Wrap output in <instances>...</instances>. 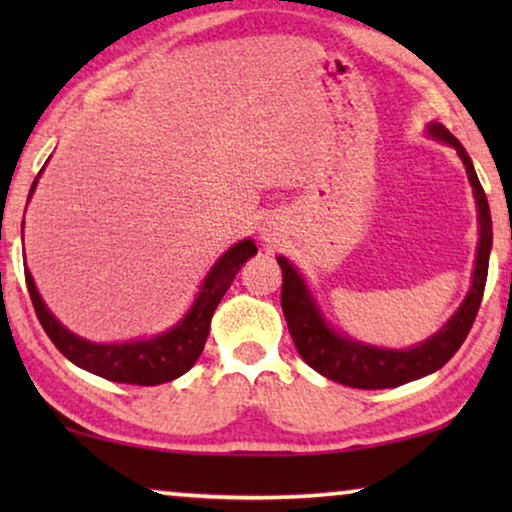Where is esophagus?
<instances>
[{
  "instance_id": "34e87169",
  "label": "esophagus",
  "mask_w": 512,
  "mask_h": 512,
  "mask_svg": "<svg viewBox=\"0 0 512 512\" xmlns=\"http://www.w3.org/2000/svg\"><path fill=\"white\" fill-rule=\"evenodd\" d=\"M265 240H268V242H275V240H277V233H275V230H270V233H268V237H265Z\"/></svg>"
}]
</instances>
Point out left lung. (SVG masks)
<instances>
[{"instance_id": "obj_1", "label": "left lung", "mask_w": 512, "mask_h": 512, "mask_svg": "<svg viewBox=\"0 0 512 512\" xmlns=\"http://www.w3.org/2000/svg\"><path fill=\"white\" fill-rule=\"evenodd\" d=\"M426 130H429L431 137L457 149L461 163L466 167L468 181L473 186L480 223V242L478 256H475L471 291H468L459 310L452 314V319L436 335H431L422 345L410 349H384L345 338V335L333 331L326 324L324 314H321L319 305L314 303L312 293L307 289L305 279L300 277V272L284 256H277L279 268H282V310L293 345H296L298 354L303 356L307 366L328 377V380L347 384V387L391 389L436 373L464 345L466 335L475 321V314L480 310L482 293H485L487 284L489 251H492V216H489L487 195L482 191L475 167L464 146L459 144V139L440 123H431Z\"/></svg>"}]
</instances>
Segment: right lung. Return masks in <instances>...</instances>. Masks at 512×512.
Listing matches in <instances>:
<instances>
[{"label":"right lung","instance_id":"obj_1","mask_svg":"<svg viewBox=\"0 0 512 512\" xmlns=\"http://www.w3.org/2000/svg\"><path fill=\"white\" fill-rule=\"evenodd\" d=\"M37 179L30 188L34 193ZM254 240H242L230 247L214 268L209 270L205 282L200 286L198 298L186 312V317L179 321L170 331L153 335L149 340H132V342H90L83 340L72 331H67L58 319L48 312V307L41 300L37 284L25 268V284L30 291L34 312H37L39 324L55 347L60 349L62 356H67L74 366H79L88 373L100 375L104 380L121 382V384H142V387H153V384L172 382L191 370L198 361V356L205 349L209 324L216 305L221 303L223 293L230 289L233 279L244 261H249L256 254Z\"/></svg>","mask_w":512,"mask_h":512}]
</instances>
